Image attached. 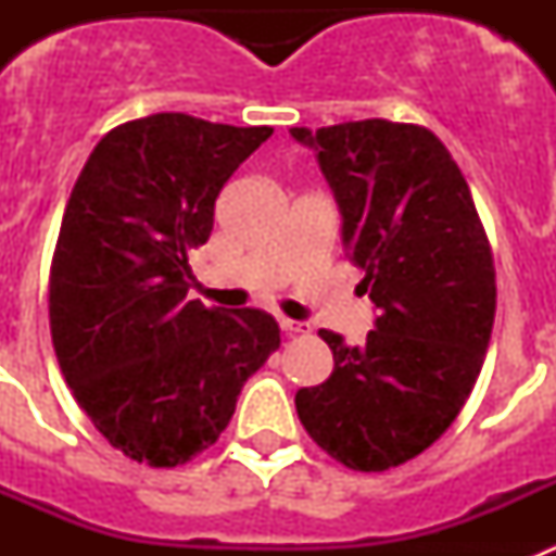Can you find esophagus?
I'll list each match as a JSON object with an SVG mask.
<instances>
[{"label": "esophagus", "instance_id": "esophagus-1", "mask_svg": "<svg viewBox=\"0 0 556 556\" xmlns=\"http://www.w3.org/2000/svg\"><path fill=\"white\" fill-rule=\"evenodd\" d=\"M278 326H281V331H283V333H289V337H294V333H308V326H306V323L287 320V317H281V320H278Z\"/></svg>", "mask_w": 556, "mask_h": 556}]
</instances>
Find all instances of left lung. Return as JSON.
<instances>
[{
  "mask_svg": "<svg viewBox=\"0 0 556 556\" xmlns=\"http://www.w3.org/2000/svg\"><path fill=\"white\" fill-rule=\"evenodd\" d=\"M314 150L365 269L376 323L362 348L323 328L333 372L294 395L312 440L353 470L429 448L468 401L495 320V267L459 166L434 132L387 119L292 127Z\"/></svg>",
  "mask_w": 556,
  "mask_h": 556,
  "instance_id": "obj_1",
  "label": "left lung"
}]
</instances>
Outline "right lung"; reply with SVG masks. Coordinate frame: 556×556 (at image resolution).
<instances>
[{
  "mask_svg": "<svg viewBox=\"0 0 556 556\" xmlns=\"http://www.w3.org/2000/svg\"><path fill=\"white\" fill-rule=\"evenodd\" d=\"M273 127L152 113L102 136L77 178L49 273V326L80 409L113 448L175 468L217 443L244 381L281 345L258 308H205L189 250Z\"/></svg>",
  "mask_w": 556,
  "mask_h": 556,
  "instance_id": "add662e5",
  "label": "right lung"
}]
</instances>
